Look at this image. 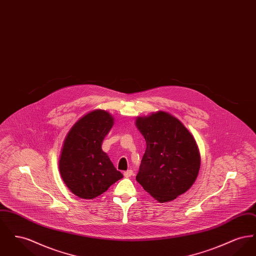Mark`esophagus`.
I'll return each instance as SVG.
<instances>
[{
  "mask_svg": "<svg viewBox=\"0 0 256 256\" xmlns=\"http://www.w3.org/2000/svg\"><path fill=\"white\" fill-rule=\"evenodd\" d=\"M132 174H134V170H126V172H124V176L126 178H130Z\"/></svg>",
  "mask_w": 256,
  "mask_h": 256,
  "instance_id": "obj_1",
  "label": "esophagus"
}]
</instances>
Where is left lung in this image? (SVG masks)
I'll list each match as a JSON object with an SVG mask.
<instances>
[{
  "label": "left lung",
  "instance_id": "1",
  "mask_svg": "<svg viewBox=\"0 0 256 256\" xmlns=\"http://www.w3.org/2000/svg\"><path fill=\"white\" fill-rule=\"evenodd\" d=\"M135 124L146 144L136 180L159 202H170L188 191L200 167L193 135L164 111L138 117Z\"/></svg>",
  "mask_w": 256,
  "mask_h": 256
}]
</instances>
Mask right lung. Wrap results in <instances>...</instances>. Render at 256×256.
<instances>
[{
  "mask_svg": "<svg viewBox=\"0 0 256 256\" xmlns=\"http://www.w3.org/2000/svg\"><path fill=\"white\" fill-rule=\"evenodd\" d=\"M113 124L114 118L108 111L93 110L76 122L65 137L58 163L61 178L82 198H97L122 178L102 150Z\"/></svg>",
  "mask_w": 256,
  "mask_h": 256,
  "instance_id": "right-lung-1",
  "label": "right lung"
}]
</instances>
